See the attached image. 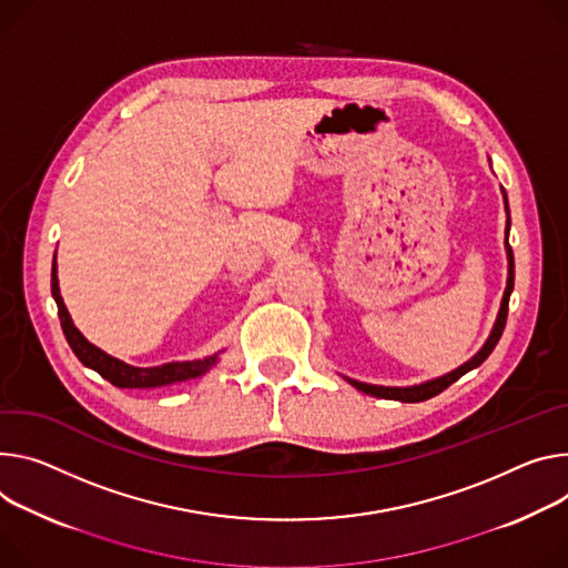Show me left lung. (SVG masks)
I'll use <instances>...</instances> for the list:
<instances>
[{"label": "left lung", "mask_w": 568, "mask_h": 568, "mask_svg": "<svg viewBox=\"0 0 568 568\" xmlns=\"http://www.w3.org/2000/svg\"><path fill=\"white\" fill-rule=\"evenodd\" d=\"M505 196V213H507V226H505V251H507V285H505V292H503V301H500V311H498V317H496V324L487 337V342L483 344V348L464 363L462 367L453 369L450 374L446 376H439L435 381H426L422 385H412V387H383V385H369V383H359V381H353V378H346L355 389L365 392V394H372L376 398H392V400H403V403H419V400H428L433 396H437L439 392H444L448 385H453L457 378H462L467 372L480 367L485 359L489 357V353L496 348L500 335H503V328H505V322H507V305H509V294L514 290V253H511V246L507 242V235H509V205H507V194L503 192Z\"/></svg>", "instance_id": "obj_1"}]
</instances>
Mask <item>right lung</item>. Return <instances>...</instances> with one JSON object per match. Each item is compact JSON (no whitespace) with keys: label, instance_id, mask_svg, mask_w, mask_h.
<instances>
[{"label":"right lung","instance_id":"1","mask_svg":"<svg viewBox=\"0 0 568 568\" xmlns=\"http://www.w3.org/2000/svg\"><path fill=\"white\" fill-rule=\"evenodd\" d=\"M51 296H54V301L59 305L61 326H63L65 339H68L70 348L74 351V355L85 367H90L92 372H97L101 378H106L115 387L144 389V387H163V385H172V383H183V381L209 374L220 363V355L215 353V355H209L203 359H187V363H168L161 367H133V365H126V363H122V359L104 353L101 348H97L94 344H90L79 333V328L72 324V317L63 303V296L59 290V276H57V253H54V263H51Z\"/></svg>","mask_w":568,"mask_h":568}]
</instances>
